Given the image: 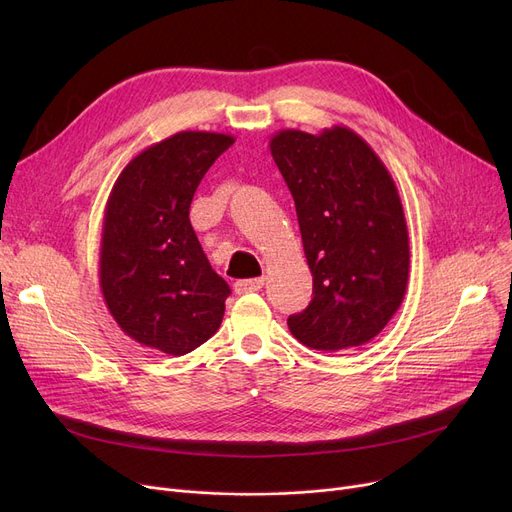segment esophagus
I'll use <instances>...</instances> for the list:
<instances>
[{"label": "esophagus", "mask_w": 512, "mask_h": 512, "mask_svg": "<svg viewBox=\"0 0 512 512\" xmlns=\"http://www.w3.org/2000/svg\"><path fill=\"white\" fill-rule=\"evenodd\" d=\"M263 288V278H253V280H238L234 284V292L236 294H247V292H255Z\"/></svg>", "instance_id": "34e87169"}]
</instances>
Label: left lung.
Wrapping results in <instances>:
<instances>
[{
  "label": "left lung",
  "mask_w": 512,
  "mask_h": 512,
  "mask_svg": "<svg viewBox=\"0 0 512 512\" xmlns=\"http://www.w3.org/2000/svg\"><path fill=\"white\" fill-rule=\"evenodd\" d=\"M270 151L297 207L313 276V299L288 328L317 351L361 346L386 328L407 292L411 253L398 188L346 126L280 130Z\"/></svg>",
  "instance_id": "obj_1"
}]
</instances>
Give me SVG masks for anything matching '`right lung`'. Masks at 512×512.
<instances>
[{
    "label": "right lung",
    "instance_id": "obj_1",
    "mask_svg": "<svg viewBox=\"0 0 512 512\" xmlns=\"http://www.w3.org/2000/svg\"><path fill=\"white\" fill-rule=\"evenodd\" d=\"M234 137L182 130L134 155L105 205L99 286L120 330L172 357L218 332L230 286L188 220L205 172Z\"/></svg>",
    "mask_w": 512,
    "mask_h": 512
}]
</instances>
